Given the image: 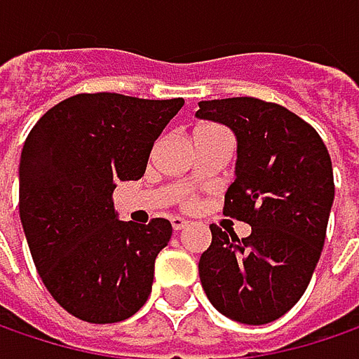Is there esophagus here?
<instances>
[{
	"label": "esophagus",
	"mask_w": 359,
	"mask_h": 359,
	"mask_svg": "<svg viewBox=\"0 0 359 359\" xmlns=\"http://www.w3.org/2000/svg\"><path fill=\"white\" fill-rule=\"evenodd\" d=\"M170 223H172V227H175V231H180V229H184L189 222L187 219H182L179 215H175V217H170Z\"/></svg>",
	"instance_id": "esophagus-1"
}]
</instances>
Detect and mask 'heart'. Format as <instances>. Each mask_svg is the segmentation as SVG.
I'll list each match as a JSON object with an SVG mask.
<instances>
[{
	"label": "heart",
	"instance_id": "1",
	"mask_svg": "<svg viewBox=\"0 0 359 359\" xmlns=\"http://www.w3.org/2000/svg\"><path fill=\"white\" fill-rule=\"evenodd\" d=\"M207 126H209V123H207ZM207 126H201V128H207ZM193 203H195V199H193V197H187V199H184V205H187V207H191Z\"/></svg>",
	"mask_w": 359,
	"mask_h": 359
}]
</instances>
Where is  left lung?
I'll list each match as a JSON object with an SVG mask.
<instances>
[{
	"label": "left lung",
	"mask_w": 359,
	"mask_h": 359,
	"mask_svg": "<svg viewBox=\"0 0 359 359\" xmlns=\"http://www.w3.org/2000/svg\"><path fill=\"white\" fill-rule=\"evenodd\" d=\"M197 117L238 137L223 215L252 225L242 240L211 225L199 260L203 290L233 321H276L303 297L325 243L335 195L329 152L305 119L256 97L201 101Z\"/></svg>",
	"instance_id": "obj_1"
}]
</instances>
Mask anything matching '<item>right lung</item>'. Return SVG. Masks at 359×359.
I'll list each match as a JSON object with an SVG mask.
<instances>
[{
  "label": "right lung",
  "mask_w": 359,
  "mask_h": 359,
  "mask_svg": "<svg viewBox=\"0 0 359 359\" xmlns=\"http://www.w3.org/2000/svg\"><path fill=\"white\" fill-rule=\"evenodd\" d=\"M184 99L79 93L48 109L20 158V219L53 299L87 323H117L152 292L172 225L119 222V180L146 172L152 146Z\"/></svg>",
  "instance_id": "1"
}]
</instances>
